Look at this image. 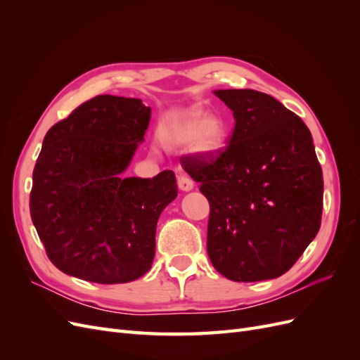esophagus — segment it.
<instances>
[{
    "instance_id": "34e87169",
    "label": "esophagus",
    "mask_w": 360,
    "mask_h": 360,
    "mask_svg": "<svg viewBox=\"0 0 360 360\" xmlns=\"http://www.w3.org/2000/svg\"><path fill=\"white\" fill-rule=\"evenodd\" d=\"M177 184H179V188L184 192H189L193 189V181L188 176H179Z\"/></svg>"
}]
</instances>
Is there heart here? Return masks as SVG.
<instances>
[{
    "mask_svg": "<svg viewBox=\"0 0 360 360\" xmlns=\"http://www.w3.org/2000/svg\"><path fill=\"white\" fill-rule=\"evenodd\" d=\"M159 141L167 147L191 144L193 153L202 156L219 155L230 139V126L217 114L201 110L171 112L158 127Z\"/></svg>",
    "mask_w": 360,
    "mask_h": 360,
    "instance_id": "1",
    "label": "heart"
}]
</instances>
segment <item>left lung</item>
Instances as JSON below:
<instances>
[{"instance_id": "left-lung-1", "label": "left lung", "mask_w": 360, "mask_h": 360, "mask_svg": "<svg viewBox=\"0 0 360 360\" xmlns=\"http://www.w3.org/2000/svg\"><path fill=\"white\" fill-rule=\"evenodd\" d=\"M230 108V144L214 158L181 162L210 204L207 254L236 282L288 271L317 236L323 172L309 129L275 97L255 90H217Z\"/></svg>"}]
</instances>
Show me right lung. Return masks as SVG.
Returning <instances> with one entry per match:
<instances>
[{
  "instance_id": "1",
  "label": "right lung",
  "mask_w": 360,
  "mask_h": 360,
  "mask_svg": "<svg viewBox=\"0 0 360 360\" xmlns=\"http://www.w3.org/2000/svg\"><path fill=\"white\" fill-rule=\"evenodd\" d=\"M150 114L139 99L96 96L43 139L30 213L51 263L66 275L124 284L150 270L158 219L177 197L176 176L122 177Z\"/></svg>"
}]
</instances>
